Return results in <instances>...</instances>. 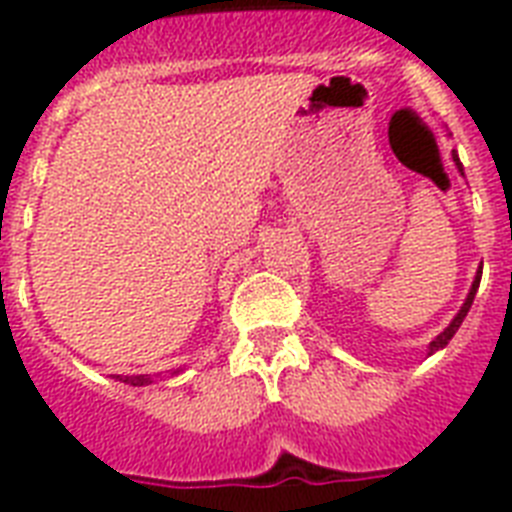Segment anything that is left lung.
<instances>
[{"label":"left lung","instance_id":"1","mask_svg":"<svg viewBox=\"0 0 512 512\" xmlns=\"http://www.w3.org/2000/svg\"><path fill=\"white\" fill-rule=\"evenodd\" d=\"M452 162H454V167H457V172H460V175L465 177V170H462V162H460V156H457V151H452ZM481 273H484V265H481V268H478V271H476V279H473V284H470L468 297H465V303H462V308H460V311H457V316H454V319L449 321V327H446L444 332H441V335H438L436 340H433L428 345V356H433L436 350H444L446 345H449V340H452V337L457 335V329L462 327V321H465V316H468L470 305H473V300H476L478 284H481Z\"/></svg>","mask_w":512,"mask_h":512}]
</instances>
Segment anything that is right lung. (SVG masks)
<instances>
[{"label": "right lung", "instance_id": "right-lung-1", "mask_svg": "<svg viewBox=\"0 0 512 512\" xmlns=\"http://www.w3.org/2000/svg\"><path fill=\"white\" fill-rule=\"evenodd\" d=\"M172 374H180V369ZM122 382H127V385H135V388H143V385H151V382L159 380V374H135V377H119Z\"/></svg>", "mask_w": 512, "mask_h": 512}]
</instances>
